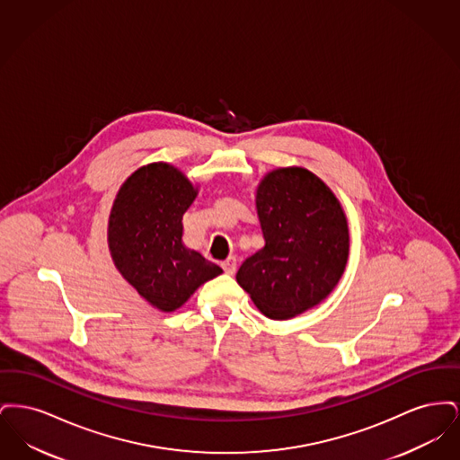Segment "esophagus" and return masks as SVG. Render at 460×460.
I'll use <instances>...</instances> for the list:
<instances>
[{
  "instance_id": "esophagus-1",
  "label": "esophagus",
  "mask_w": 460,
  "mask_h": 460,
  "mask_svg": "<svg viewBox=\"0 0 460 460\" xmlns=\"http://www.w3.org/2000/svg\"><path fill=\"white\" fill-rule=\"evenodd\" d=\"M222 267H224V270L227 272V274H234L236 272V269H238V259L236 257H227L224 262H222Z\"/></svg>"
}]
</instances>
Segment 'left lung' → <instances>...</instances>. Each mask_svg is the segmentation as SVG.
Instances as JSON below:
<instances>
[{"label":"left lung","instance_id":"left-lung-1","mask_svg":"<svg viewBox=\"0 0 460 460\" xmlns=\"http://www.w3.org/2000/svg\"><path fill=\"white\" fill-rule=\"evenodd\" d=\"M255 205L265 244L241 263L236 281L265 317L286 321L319 305L340 283L349 220L328 184L295 165L263 175Z\"/></svg>","mask_w":460,"mask_h":460}]
</instances>
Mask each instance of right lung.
Returning <instances> with one entry per match:
<instances>
[{"mask_svg": "<svg viewBox=\"0 0 460 460\" xmlns=\"http://www.w3.org/2000/svg\"><path fill=\"white\" fill-rule=\"evenodd\" d=\"M198 195L186 174L165 162L134 171L110 210V255L120 276L162 312L184 305L222 269L182 243V216Z\"/></svg>", "mask_w": 460, "mask_h": 460, "instance_id": "1", "label": "right lung"}]
</instances>
